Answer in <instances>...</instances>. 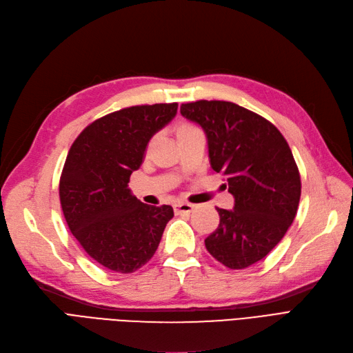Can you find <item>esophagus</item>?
I'll return each instance as SVG.
<instances>
[{
    "label": "esophagus",
    "mask_w": 353,
    "mask_h": 353,
    "mask_svg": "<svg viewBox=\"0 0 353 353\" xmlns=\"http://www.w3.org/2000/svg\"><path fill=\"white\" fill-rule=\"evenodd\" d=\"M174 210H175L176 214H182V213L190 214L191 211L194 210V205L191 203H176L174 205Z\"/></svg>",
    "instance_id": "obj_1"
}]
</instances>
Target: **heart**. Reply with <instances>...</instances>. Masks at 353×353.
Returning a JSON list of instances; mask_svg holds the SVG:
<instances>
[{"label": "heart", "instance_id": "b5f03b06", "mask_svg": "<svg viewBox=\"0 0 353 353\" xmlns=\"http://www.w3.org/2000/svg\"><path fill=\"white\" fill-rule=\"evenodd\" d=\"M191 128H194V125L184 123V124H181V125H179L178 130H176V133H179V132H184V130H187V129H191Z\"/></svg>", "mask_w": 353, "mask_h": 353}]
</instances>
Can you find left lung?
Returning <instances> with one entry per match:
<instances>
[{"label": "left lung", "mask_w": 353, "mask_h": 353, "mask_svg": "<svg viewBox=\"0 0 353 353\" xmlns=\"http://www.w3.org/2000/svg\"><path fill=\"white\" fill-rule=\"evenodd\" d=\"M181 114L205 132L211 168L234 196L233 210L217 207L220 224L205 248L224 266L245 270L281 242L297 214L301 179L292 152L271 121L234 103H187Z\"/></svg>", "instance_id": "1"}]
</instances>
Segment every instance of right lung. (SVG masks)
Instances as JSON below:
<instances>
[{
  "mask_svg": "<svg viewBox=\"0 0 353 353\" xmlns=\"http://www.w3.org/2000/svg\"><path fill=\"white\" fill-rule=\"evenodd\" d=\"M176 103L134 105L92 121L70 146L59 196L65 220L88 255L110 271L132 274L157 252L171 205H148L129 181L152 136L176 114Z\"/></svg>",
  "mask_w": 353,
  "mask_h": 353,
  "instance_id": "add662e5",
  "label": "right lung"
}]
</instances>
